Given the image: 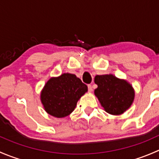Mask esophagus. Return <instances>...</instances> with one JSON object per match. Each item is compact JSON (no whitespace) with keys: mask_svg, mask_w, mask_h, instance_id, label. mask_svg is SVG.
Returning <instances> with one entry per match:
<instances>
[{"mask_svg":"<svg viewBox=\"0 0 159 159\" xmlns=\"http://www.w3.org/2000/svg\"><path fill=\"white\" fill-rule=\"evenodd\" d=\"M88 88H89V92H92V86H91V84H89V85H88Z\"/></svg>","mask_w":159,"mask_h":159,"instance_id":"34e87169","label":"esophagus"}]
</instances>
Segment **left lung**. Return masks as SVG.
Wrapping results in <instances>:
<instances>
[{
  "instance_id": "1",
  "label": "left lung",
  "mask_w": 159,
  "mask_h": 159,
  "mask_svg": "<svg viewBox=\"0 0 159 159\" xmlns=\"http://www.w3.org/2000/svg\"><path fill=\"white\" fill-rule=\"evenodd\" d=\"M94 83L98 88L94 94L104 110L108 114L119 115L127 111L134 99V90L126 80L115 75H96Z\"/></svg>"
}]
</instances>
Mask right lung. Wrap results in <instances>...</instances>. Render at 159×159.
<instances>
[{
  "instance_id": "1",
  "label": "right lung",
  "mask_w": 159,
  "mask_h": 159,
  "mask_svg": "<svg viewBox=\"0 0 159 159\" xmlns=\"http://www.w3.org/2000/svg\"><path fill=\"white\" fill-rule=\"evenodd\" d=\"M87 91V85L76 75L64 73L50 78L41 90L40 98L48 114L65 118L75 110L78 101Z\"/></svg>"
}]
</instances>
